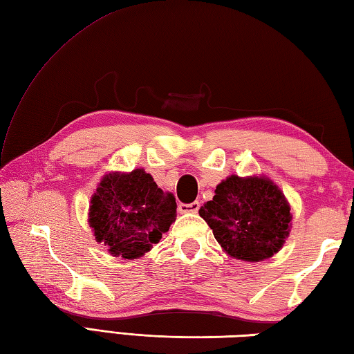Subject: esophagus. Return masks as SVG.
<instances>
[{
	"label": "esophagus",
	"instance_id": "1",
	"mask_svg": "<svg viewBox=\"0 0 354 354\" xmlns=\"http://www.w3.org/2000/svg\"><path fill=\"white\" fill-rule=\"evenodd\" d=\"M200 208V203L192 202V203H178V211L183 212V214H188V212H197Z\"/></svg>",
	"mask_w": 354,
	"mask_h": 354
}]
</instances>
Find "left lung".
<instances>
[{"label": "left lung", "instance_id": "obj_1", "mask_svg": "<svg viewBox=\"0 0 354 354\" xmlns=\"http://www.w3.org/2000/svg\"><path fill=\"white\" fill-rule=\"evenodd\" d=\"M230 256L248 262L274 256L290 234V206L266 178L231 176L198 211Z\"/></svg>", "mask_w": 354, "mask_h": 354}]
</instances>
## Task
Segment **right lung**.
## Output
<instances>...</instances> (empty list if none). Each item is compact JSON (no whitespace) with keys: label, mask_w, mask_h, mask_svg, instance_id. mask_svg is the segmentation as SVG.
Listing matches in <instances>:
<instances>
[{"label":"right lung","mask_w":354,"mask_h":354,"mask_svg":"<svg viewBox=\"0 0 354 354\" xmlns=\"http://www.w3.org/2000/svg\"><path fill=\"white\" fill-rule=\"evenodd\" d=\"M176 198L160 189L149 174L106 176L91 200L89 223L111 254L137 259L162 239L176 220Z\"/></svg>","instance_id":"1"}]
</instances>
